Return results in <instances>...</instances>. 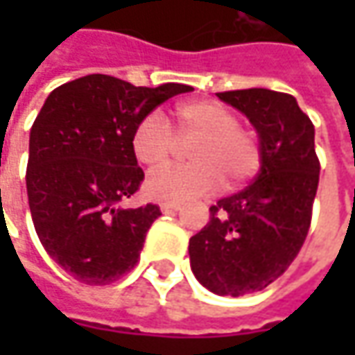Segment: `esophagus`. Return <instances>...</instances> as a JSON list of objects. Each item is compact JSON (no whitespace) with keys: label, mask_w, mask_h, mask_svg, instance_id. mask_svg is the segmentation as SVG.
<instances>
[{"label":"esophagus","mask_w":355,"mask_h":355,"mask_svg":"<svg viewBox=\"0 0 355 355\" xmlns=\"http://www.w3.org/2000/svg\"><path fill=\"white\" fill-rule=\"evenodd\" d=\"M159 209L162 211H178V209H182V203L180 201H164V203H159Z\"/></svg>","instance_id":"34e87169"}]
</instances>
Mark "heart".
<instances>
[{
	"label": "heart",
	"instance_id": "b5f03b06",
	"mask_svg": "<svg viewBox=\"0 0 355 355\" xmlns=\"http://www.w3.org/2000/svg\"><path fill=\"white\" fill-rule=\"evenodd\" d=\"M173 130L162 112H150L132 132V150L148 170H161L179 147V140L194 142L187 166L156 171L148 180V193L156 199H189L209 193L221 184L237 189L251 182L263 166L257 134L239 124L237 114L217 101H189L171 112Z\"/></svg>",
	"mask_w": 355,
	"mask_h": 355
}]
</instances>
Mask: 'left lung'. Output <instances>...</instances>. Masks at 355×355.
<instances>
[{
    "mask_svg": "<svg viewBox=\"0 0 355 355\" xmlns=\"http://www.w3.org/2000/svg\"><path fill=\"white\" fill-rule=\"evenodd\" d=\"M259 132L263 166L251 185L211 205L209 223L189 239L191 270L211 293L266 288L306 241L320 180L314 124L296 98L268 89L217 92Z\"/></svg>",
    "mask_w": 355,
    "mask_h": 355,
    "instance_id": "obj_1",
    "label": "left lung"
}]
</instances>
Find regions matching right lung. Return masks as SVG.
<instances>
[{
  "label": "right lung",
  "instance_id": "1",
  "mask_svg": "<svg viewBox=\"0 0 355 355\" xmlns=\"http://www.w3.org/2000/svg\"><path fill=\"white\" fill-rule=\"evenodd\" d=\"M191 87H134L87 75L53 90L29 136L27 198L37 237L78 282L103 286L132 270L150 225L148 203L128 207L144 180L132 132L146 114Z\"/></svg>",
  "mask_w": 355,
  "mask_h": 355
}]
</instances>
